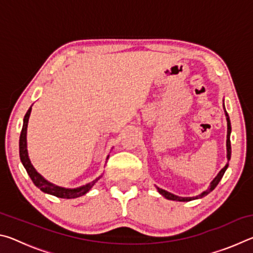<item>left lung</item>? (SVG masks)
I'll list each match as a JSON object with an SVG mask.
<instances>
[{
  "mask_svg": "<svg viewBox=\"0 0 253 253\" xmlns=\"http://www.w3.org/2000/svg\"><path fill=\"white\" fill-rule=\"evenodd\" d=\"M223 107H224V104H223ZM224 113H225V116H226V122H228V135H226V158H228V161H230L231 158V142H230V134H231V123H230V118H229V115L228 113H226V110L224 108ZM229 164H226L223 169H222L219 174L216 175L215 178L213 179V181L211 182V184H210V186L208 187L207 191H204L201 193L200 195H196V196H193V198H181V196H177V195H174L172 193H169V192L165 191V190H162V188L160 187H156L157 191L160 192V194H162L164 198H166L168 200H172V201H179V202H188V201H193V200H196V199H201L203 198V196L208 195L210 192H212L214 188L216 187L217 184H219V182L221 181V178L223 177V175L225 173L226 169H228Z\"/></svg>",
  "mask_w": 253,
  "mask_h": 253,
  "instance_id": "1",
  "label": "left lung"
}]
</instances>
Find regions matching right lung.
I'll use <instances>...</instances> for the list:
<instances>
[{"mask_svg":"<svg viewBox=\"0 0 253 253\" xmlns=\"http://www.w3.org/2000/svg\"><path fill=\"white\" fill-rule=\"evenodd\" d=\"M31 107H30L29 110L27 111V114H25L24 119H23L22 131H21V135H20V158L24 166V169H27L29 176L31 177L34 185L39 187L42 192L51 195H54L57 196V198L76 199V198H79V196L84 195L93 186V184L99 179V177L93 179L92 182L85 184L84 186H80L77 188H66V187L54 185V184L48 182L43 176H41V175L37 172L36 169L33 168L31 162H30V158L28 155V149H27V129H28L29 117H30V114H31Z\"/></svg>","mask_w":253,"mask_h":253,"instance_id":"add662e5","label":"right lung"}]
</instances>
